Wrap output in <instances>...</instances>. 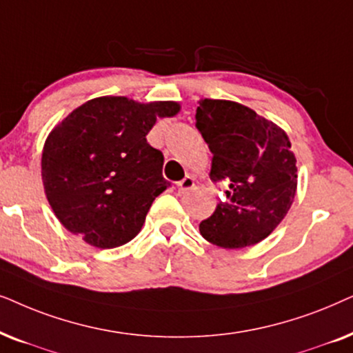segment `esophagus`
<instances>
[{"instance_id": "obj_1", "label": "esophagus", "mask_w": 353, "mask_h": 353, "mask_svg": "<svg viewBox=\"0 0 353 353\" xmlns=\"http://www.w3.org/2000/svg\"><path fill=\"white\" fill-rule=\"evenodd\" d=\"M194 185H195L194 177H192V176H185L184 179L177 182V190H179V194H185V192H189Z\"/></svg>"}]
</instances>
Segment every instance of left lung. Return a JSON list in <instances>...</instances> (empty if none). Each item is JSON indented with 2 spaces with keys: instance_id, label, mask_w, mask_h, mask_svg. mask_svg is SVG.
Listing matches in <instances>:
<instances>
[{
  "instance_id": "left-lung-1",
  "label": "left lung",
  "mask_w": 353,
  "mask_h": 353,
  "mask_svg": "<svg viewBox=\"0 0 353 353\" xmlns=\"http://www.w3.org/2000/svg\"><path fill=\"white\" fill-rule=\"evenodd\" d=\"M195 121L213 153L210 179L229 184L228 200L201 221L200 234L223 248L255 245L284 219L297 190V159L288 134L228 100H201Z\"/></svg>"
}]
</instances>
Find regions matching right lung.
<instances>
[{
    "instance_id": "right-lung-1",
    "label": "right lung",
    "mask_w": 353,
    "mask_h": 353,
    "mask_svg": "<svg viewBox=\"0 0 353 353\" xmlns=\"http://www.w3.org/2000/svg\"><path fill=\"white\" fill-rule=\"evenodd\" d=\"M176 101L137 103L100 97L83 103L51 130L41 153V179L56 218L98 248L137 236L153 200L168 189L164 157L147 142L157 117Z\"/></svg>"
}]
</instances>
